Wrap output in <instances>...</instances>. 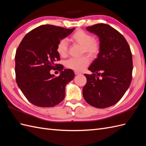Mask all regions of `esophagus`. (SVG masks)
<instances>
[{"instance_id":"1","label":"esophagus","mask_w":146,"mask_h":146,"mask_svg":"<svg viewBox=\"0 0 146 146\" xmlns=\"http://www.w3.org/2000/svg\"><path fill=\"white\" fill-rule=\"evenodd\" d=\"M74 73L76 75H78V74H81V73L80 72H78V71H74Z\"/></svg>"}]
</instances>
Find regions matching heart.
Wrapping results in <instances>:
<instances>
[{
	"label": "heart",
	"instance_id": "obj_1",
	"mask_svg": "<svg viewBox=\"0 0 146 146\" xmlns=\"http://www.w3.org/2000/svg\"><path fill=\"white\" fill-rule=\"evenodd\" d=\"M70 40L82 46V53H86L91 56H96L100 50V42L94 39L92 35L82 29L77 30L71 36ZM68 43L66 39H61L56 46V52L61 56H66L68 54ZM90 60L87 56L80 58H70L65 62L66 67L74 70L81 71L85 69L90 64Z\"/></svg>",
	"mask_w": 146,
	"mask_h": 146
}]
</instances>
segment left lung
Instances as JSON below:
<instances>
[{"instance_id": "8db88e82", "label": "left lung", "mask_w": 146, "mask_h": 146, "mask_svg": "<svg viewBox=\"0 0 146 146\" xmlns=\"http://www.w3.org/2000/svg\"><path fill=\"white\" fill-rule=\"evenodd\" d=\"M86 30L99 36L100 50L88 68L93 74H84L87 82L83 96L92 107L107 108L118 102L130 85L133 70L131 50L123 35L108 24H95Z\"/></svg>"}]
</instances>
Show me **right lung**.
Returning <instances> with one entry per match:
<instances>
[{"mask_svg":"<svg viewBox=\"0 0 146 146\" xmlns=\"http://www.w3.org/2000/svg\"><path fill=\"white\" fill-rule=\"evenodd\" d=\"M74 29L42 25L30 31L21 42L15 55L16 80L30 103L52 107L64 99L65 86L74 78V72L55 63L60 60L56 46ZM52 69L58 70L60 76L51 75Z\"/></svg>","mask_w":146,"mask_h":146,"instance_id":"right-lung-1","label":"right lung"}]
</instances>
